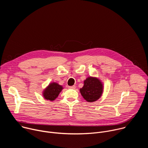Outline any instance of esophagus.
I'll list each match as a JSON object with an SVG mask.
<instances>
[{
  "instance_id": "esophagus-1",
  "label": "esophagus",
  "mask_w": 148,
  "mask_h": 148,
  "mask_svg": "<svg viewBox=\"0 0 148 148\" xmlns=\"http://www.w3.org/2000/svg\"><path fill=\"white\" fill-rule=\"evenodd\" d=\"M69 89H75V86H70L69 87Z\"/></svg>"
}]
</instances>
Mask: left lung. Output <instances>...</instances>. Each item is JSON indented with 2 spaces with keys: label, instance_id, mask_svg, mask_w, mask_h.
<instances>
[{
  "label": "left lung",
  "instance_id": "left-lung-1",
  "mask_svg": "<svg viewBox=\"0 0 148 148\" xmlns=\"http://www.w3.org/2000/svg\"><path fill=\"white\" fill-rule=\"evenodd\" d=\"M79 91L82 97L87 102H95L102 95L103 83L97 77H88L84 81V86L79 89Z\"/></svg>",
  "mask_w": 148,
  "mask_h": 148
}]
</instances>
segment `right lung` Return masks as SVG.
I'll use <instances>...</instances> for the list:
<instances>
[{"label":"right lung","mask_w":148,"mask_h":148,"mask_svg":"<svg viewBox=\"0 0 148 148\" xmlns=\"http://www.w3.org/2000/svg\"><path fill=\"white\" fill-rule=\"evenodd\" d=\"M63 87L57 82H53L43 91V96L45 99L50 101H54L62 90Z\"/></svg>","instance_id":"obj_1"}]
</instances>
